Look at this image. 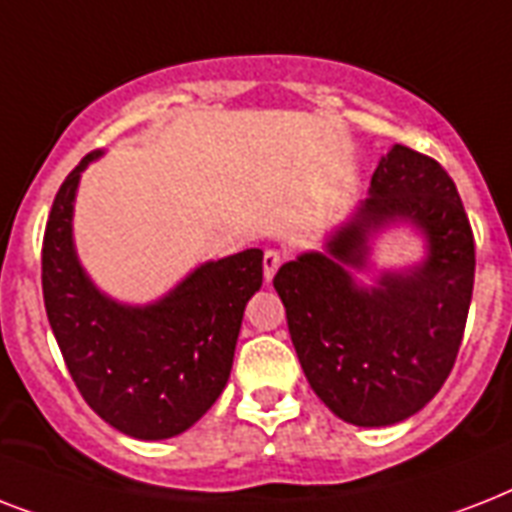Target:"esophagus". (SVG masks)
Segmentation results:
<instances>
[{
	"instance_id": "esophagus-1",
	"label": "esophagus",
	"mask_w": 512,
	"mask_h": 512,
	"mask_svg": "<svg viewBox=\"0 0 512 512\" xmlns=\"http://www.w3.org/2000/svg\"><path fill=\"white\" fill-rule=\"evenodd\" d=\"M279 265H281L279 252H276V249H268V252L263 255V276L268 284H271L273 276H276V271H279Z\"/></svg>"
}]
</instances>
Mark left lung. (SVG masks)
I'll list each match as a JSON object with an SVG mask.
<instances>
[{
  "label": "left lung",
  "mask_w": 512,
  "mask_h": 512,
  "mask_svg": "<svg viewBox=\"0 0 512 512\" xmlns=\"http://www.w3.org/2000/svg\"><path fill=\"white\" fill-rule=\"evenodd\" d=\"M409 224L426 241L420 264L371 272V239ZM476 276V244L457 185L441 164L393 146L369 196L324 244L279 268L273 287L313 393L358 428L412 417L436 396L460 350Z\"/></svg>",
  "instance_id": "8db88e82"
}]
</instances>
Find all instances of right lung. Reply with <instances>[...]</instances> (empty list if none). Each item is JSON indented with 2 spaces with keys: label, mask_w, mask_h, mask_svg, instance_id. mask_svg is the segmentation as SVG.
Returning a JSON list of instances; mask_svg holds the SVG:
<instances>
[{
  "label": "right lung",
  "mask_w": 512,
  "mask_h": 512,
  "mask_svg": "<svg viewBox=\"0 0 512 512\" xmlns=\"http://www.w3.org/2000/svg\"><path fill=\"white\" fill-rule=\"evenodd\" d=\"M92 151L63 180L42 244L52 335L82 398L124 436H180L223 393L249 297L263 287V249L196 265L164 297L119 303L90 279L74 244V201Z\"/></svg>",
  "instance_id": "add662e5"
}]
</instances>
